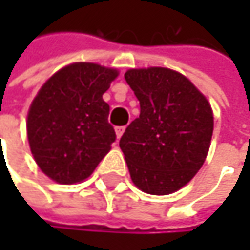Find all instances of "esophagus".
Wrapping results in <instances>:
<instances>
[{"mask_svg": "<svg viewBox=\"0 0 250 250\" xmlns=\"http://www.w3.org/2000/svg\"><path fill=\"white\" fill-rule=\"evenodd\" d=\"M125 127H116V134H117V139H120L122 136H123V133H125Z\"/></svg>", "mask_w": 250, "mask_h": 250, "instance_id": "1", "label": "esophagus"}]
</instances>
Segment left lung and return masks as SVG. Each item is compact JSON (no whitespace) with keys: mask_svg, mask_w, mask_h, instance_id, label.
Instances as JSON below:
<instances>
[{"mask_svg":"<svg viewBox=\"0 0 250 250\" xmlns=\"http://www.w3.org/2000/svg\"><path fill=\"white\" fill-rule=\"evenodd\" d=\"M125 78L140 103V116L120 139L131 181L147 194H172L207 158L211 105L188 78L168 68L128 69Z\"/></svg>","mask_w":250,"mask_h":250,"instance_id":"obj_1","label":"left lung"}]
</instances>
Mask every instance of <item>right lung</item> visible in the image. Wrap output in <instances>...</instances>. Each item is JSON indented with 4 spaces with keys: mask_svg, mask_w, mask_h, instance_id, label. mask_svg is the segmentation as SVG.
Returning a JSON list of instances; mask_svg holds the SVG:
<instances>
[{
    "mask_svg": "<svg viewBox=\"0 0 250 250\" xmlns=\"http://www.w3.org/2000/svg\"><path fill=\"white\" fill-rule=\"evenodd\" d=\"M119 72L76 62L52 75L27 114V137L39 168L59 184H76L110 152L116 131L103 94Z\"/></svg>",
    "mask_w": 250,
    "mask_h": 250,
    "instance_id": "right-lung-1",
    "label": "right lung"
}]
</instances>
